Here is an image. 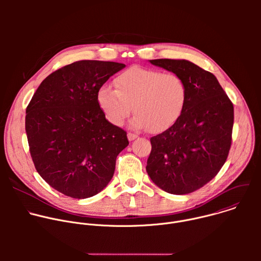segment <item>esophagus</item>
<instances>
[{
	"label": "esophagus",
	"mask_w": 261,
	"mask_h": 261,
	"mask_svg": "<svg viewBox=\"0 0 261 261\" xmlns=\"http://www.w3.org/2000/svg\"><path fill=\"white\" fill-rule=\"evenodd\" d=\"M127 136H128L129 141H132V140H134V139L137 138V135H136V134H133V133H128Z\"/></svg>",
	"instance_id": "34e87169"
}]
</instances>
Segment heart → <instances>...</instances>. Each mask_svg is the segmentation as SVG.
I'll list each match as a JSON object with an SVG mask.
<instances>
[{"label":"heart","instance_id":"1","mask_svg":"<svg viewBox=\"0 0 261 261\" xmlns=\"http://www.w3.org/2000/svg\"><path fill=\"white\" fill-rule=\"evenodd\" d=\"M116 86H101L96 98L106 120L117 127L130 116L133 105L131 128L165 131L177 122L188 98L187 85L177 74L138 66L122 72Z\"/></svg>","mask_w":261,"mask_h":261}]
</instances>
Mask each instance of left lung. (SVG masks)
I'll use <instances>...</instances> for the list:
<instances>
[{
  "label": "left lung",
  "instance_id": "left-lung-1",
  "mask_svg": "<svg viewBox=\"0 0 261 261\" xmlns=\"http://www.w3.org/2000/svg\"><path fill=\"white\" fill-rule=\"evenodd\" d=\"M152 65L177 74L188 98L177 122L151 138L146 172L163 191L191 193L224 165L231 145L233 105L214 74L187 60H150Z\"/></svg>",
  "mask_w": 261,
  "mask_h": 261
}]
</instances>
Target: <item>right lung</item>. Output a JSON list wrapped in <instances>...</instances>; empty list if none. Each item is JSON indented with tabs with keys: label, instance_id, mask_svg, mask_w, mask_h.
Returning <instances> with one entry per match:
<instances>
[{
	"label": "right lung",
	"instance_id": "1",
	"mask_svg": "<svg viewBox=\"0 0 261 261\" xmlns=\"http://www.w3.org/2000/svg\"><path fill=\"white\" fill-rule=\"evenodd\" d=\"M125 64L84 60L48 75L25 110L30 153L57 191L84 199L101 192L129 144L127 133L104 117L97 92Z\"/></svg>",
	"mask_w": 261,
	"mask_h": 261
}]
</instances>
